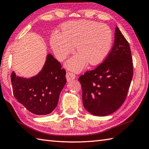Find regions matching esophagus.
<instances>
[{
    "instance_id": "1",
    "label": "esophagus",
    "mask_w": 149,
    "mask_h": 149,
    "mask_svg": "<svg viewBox=\"0 0 149 149\" xmlns=\"http://www.w3.org/2000/svg\"><path fill=\"white\" fill-rule=\"evenodd\" d=\"M75 78H76V77L74 74L71 73V72H67L66 78H67V80L68 81V82L75 79Z\"/></svg>"
}]
</instances>
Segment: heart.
<instances>
[{"label": "heart", "mask_w": 149, "mask_h": 149, "mask_svg": "<svg viewBox=\"0 0 149 149\" xmlns=\"http://www.w3.org/2000/svg\"><path fill=\"white\" fill-rule=\"evenodd\" d=\"M63 32H55L50 38V45L58 60L63 61L75 48L79 52L65 63L67 69L80 72L89 62L99 64L108 56L112 46L113 34L108 26L99 22L81 20L64 24Z\"/></svg>", "instance_id": "heart-1"}]
</instances>
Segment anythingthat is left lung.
<instances>
[{
  "instance_id": "8db88e82",
  "label": "left lung",
  "mask_w": 149,
  "mask_h": 149,
  "mask_svg": "<svg viewBox=\"0 0 149 149\" xmlns=\"http://www.w3.org/2000/svg\"><path fill=\"white\" fill-rule=\"evenodd\" d=\"M133 77L130 46L118 27L114 44L103 63L79 78L84 107L95 116H106L125 102Z\"/></svg>"
}]
</instances>
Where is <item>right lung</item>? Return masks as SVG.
<instances>
[{"mask_svg":"<svg viewBox=\"0 0 149 149\" xmlns=\"http://www.w3.org/2000/svg\"><path fill=\"white\" fill-rule=\"evenodd\" d=\"M65 74L60 63L49 53L43 68L33 77H18L12 72L13 96L33 114H49L58 105L60 93L67 82Z\"/></svg>","mask_w":149,"mask_h":149,"instance_id":"add662e5","label":"right lung"}]
</instances>
